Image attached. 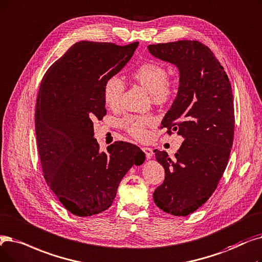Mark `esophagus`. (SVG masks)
I'll return each instance as SVG.
<instances>
[{"label": "esophagus", "mask_w": 262, "mask_h": 262, "mask_svg": "<svg viewBox=\"0 0 262 262\" xmlns=\"http://www.w3.org/2000/svg\"><path fill=\"white\" fill-rule=\"evenodd\" d=\"M142 151L144 152L146 158H151L153 156V149L149 146H142Z\"/></svg>", "instance_id": "34e87169"}]
</instances>
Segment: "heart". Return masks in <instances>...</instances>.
<instances>
[{"instance_id": "obj_1", "label": "heart", "mask_w": 262, "mask_h": 262, "mask_svg": "<svg viewBox=\"0 0 262 262\" xmlns=\"http://www.w3.org/2000/svg\"><path fill=\"white\" fill-rule=\"evenodd\" d=\"M133 80L143 86L156 105H165L171 100L177 93L179 76L177 74L168 75L167 68L158 62H144L139 65L132 74ZM125 84L118 76L109 77L104 83L103 97L107 107L111 109L119 108ZM155 123L151 115L127 116L121 121L122 127L132 137L143 140L146 138V128Z\"/></svg>"}]
</instances>
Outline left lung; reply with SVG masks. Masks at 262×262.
<instances>
[{
	"label": "left lung",
	"instance_id": "left-lung-1",
	"mask_svg": "<svg viewBox=\"0 0 262 262\" xmlns=\"http://www.w3.org/2000/svg\"><path fill=\"white\" fill-rule=\"evenodd\" d=\"M155 58L177 65L178 95L162 121L184 141L174 158L154 150L165 180L153 194L156 206L174 216L199 209L217 187L229 161L234 135L231 83L211 49L198 40L147 46Z\"/></svg>",
	"mask_w": 262,
	"mask_h": 262
}]
</instances>
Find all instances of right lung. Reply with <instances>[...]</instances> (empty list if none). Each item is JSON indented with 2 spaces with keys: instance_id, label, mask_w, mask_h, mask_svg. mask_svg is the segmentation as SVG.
<instances>
[{
  "instance_id": "right-lung-1",
  "label": "right lung",
  "mask_w": 262,
  "mask_h": 262,
  "mask_svg": "<svg viewBox=\"0 0 262 262\" xmlns=\"http://www.w3.org/2000/svg\"><path fill=\"white\" fill-rule=\"evenodd\" d=\"M138 41L76 42L45 74L36 99L35 133L43 178L72 214L92 216L110 208L140 147L116 141L100 152L94 120L106 116L103 88L133 56Z\"/></svg>"
}]
</instances>
